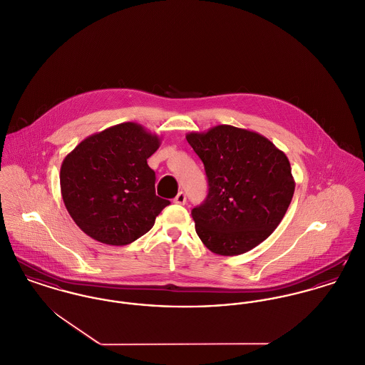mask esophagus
<instances>
[{
    "label": "esophagus",
    "mask_w": 365,
    "mask_h": 365,
    "mask_svg": "<svg viewBox=\"0 0 365 365\" xmlns=\"http://www.w3.org/2000/svg\"><path fill=\"white\" fill-rule=\"evenodd\" d=\"M173 202L179 204V205H185L186 204V194L183 193V192H179V193L176 194V197L173 198Z\"/></svg>",
    "instance_id": "1"
}]
</instances>
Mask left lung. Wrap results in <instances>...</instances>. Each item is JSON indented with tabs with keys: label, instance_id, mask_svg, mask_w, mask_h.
I'll list each match as a JSON object with an SVG mask.
<instances>
[{
	"label": "left lung",
	"instance_id": "1",
	"mask_svg": "<svg viewBox=\"0 0 365 365\" xmlns=\"http://www.w3.org/2000/svg\"><path fill=\"white\" fill-rule=\"evenodd\" d=\"M186 139L208 178L207 200L192 211L200 240L223 257L251 251L276 230L295 192L285 153L233 125L190 132Z\"/></svg>",
	"mask_w": 365,
	"mask_h": 365
}]
</instances>
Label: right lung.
<instances>
[{"label":"right lung","instance_id":"1","mask_svg":"<svg viewBox=\"0 0 365 365\" xmlns=\"http://www.w3.org/2000/svg\"><path fill=\"white\" fill-rule=\"evenodd\" d=\"M160 138L136 123H123L86 138L61 167V192L76 225L93 240L127 245L146 235L170 205L155 195L148 158Z\"/></svg>","mask_w":365,"mask_h":365}]
</instances>
